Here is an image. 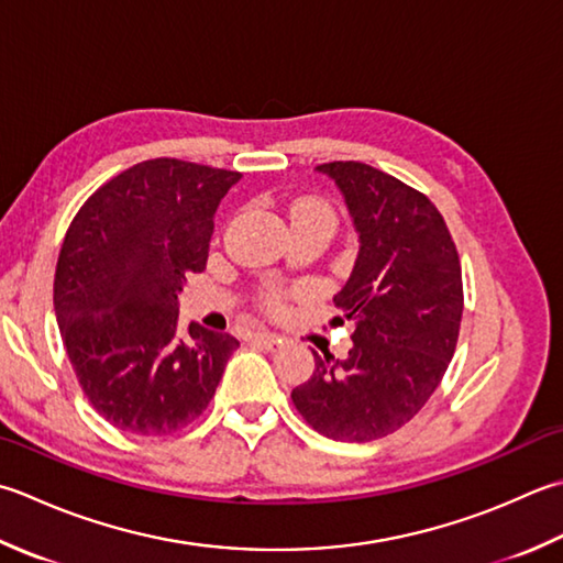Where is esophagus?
I'll list each match as a JSON object with an SVG mask.
<instances>
[{
	"mask_svg": "<svg viewBox=\"0 0 563 563\" xmlns=\"http://www.w3.org/2000/svg\"><path fill=\"white\" fill-rule=\"evenodd\" d=\"M251 341H253V344H258L263 349H271V351L283 346V336L273 334V332H256V334L251 336Z\"/></svg>",
	"mask_w": 563,
	"mask_h": 563,
	"instance_id": "1",
	"label": "esophagus"
}]
</instances>
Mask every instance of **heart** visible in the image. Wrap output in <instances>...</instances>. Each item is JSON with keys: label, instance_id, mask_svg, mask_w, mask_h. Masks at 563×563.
I'll use <instances>...</instances> for the list:
<instances>
[{"label": "heart", "instance_id": "obj_1", "mask_svg": "<svg viewBox=\"0 0 563 563\" xmlns=\"http://www.w3.org/2000/svg\"><path fill=\"white\" fill-rule=\"evenodd\" d=\"M300 212H329V209L324 207V205H319V202H300L295 207V214H300Z\"/></svg>", "mask_w": 563, "mask_h": 563}]
</instances>
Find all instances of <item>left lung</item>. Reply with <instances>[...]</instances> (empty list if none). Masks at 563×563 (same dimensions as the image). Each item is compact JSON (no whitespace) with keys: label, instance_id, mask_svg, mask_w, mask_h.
<instances>
[{"label":"left lung","instance_id":"8db88e82","mask_svg":"<svg viewBox=\"0 0 563 563\" xmlns=\"http://www.w3.org/2000/svg\"><path fill=\"white\" fill-rule=\"evenodd\" d=\"M344 197L358 253L334 295L354 322L346 358L314 354L292 402L319 434L371 442L422 410L454 356L464 290L454 241L422 192L366 163L317 165Z\"/></svg>","mask_w":563,"mask_h":563}]
</instances>
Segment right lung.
Here are the masks:
<instances>
[{
	"label": "right lung",
	"instance_id": "add662e5",
	"mask_svg": "<svg viewBox=\"0 0 563 563\" xmlns=\"http://www.w3.org/2000/svg\"><path fill=\"white\" fill-rule=\"evenodd\" d=\"M241 173L143 161L82 205L53 283L63 346L95 410L121 432L173 434L202 415L239 346L190 322L185 275L200 273L214 214Z\"/></svg>",
	"mask_w": 563,
	"mask_h": 563
}]
</instances>
